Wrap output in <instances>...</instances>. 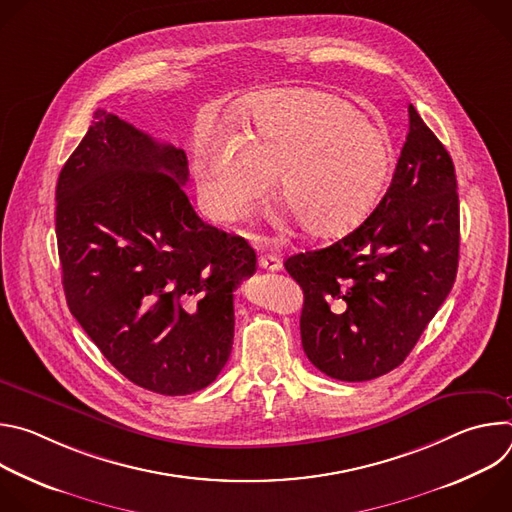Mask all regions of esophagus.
I'll list each match as a JSON object with an SVG mask.
<instances>
[{
    "label": "esophagus",
    "mask_w": 512,
    "mask_h": 512,
    "mask_svg": "<svg viewBox=\"0 0 512 512\" xmlns=\"http://www.w3.org/2000/svg\"><path fill=\"white\" fill-rule=\"evenodd\" d=\"M259 267L267 271H279L281 269V259L273 253H261L259 255Z\"/></svg>",
    "instance_id": "esophagus-1"
}]
</instances>
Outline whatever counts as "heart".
I'll return each instance as SVG.
<instances>
[{"mask_svg": "<svg viewBox=\"0 0 512 512\" xmlns=\"http://www.w3.org/2000/svg\"><path fill=\"white\" fill-rule=\"evenodd\" d=\"M247 133H200L194 172L206 212L235 221L279 174L283 202L316 237L362 221L385 182L391 143L350 103L318 91H271L243 103Z\"/></svg>", "mask_w": 512, "mask_h": 512, "instance_id": "1", "label": "heart"}]
</instances>
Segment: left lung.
Returning a JSON list of instances; mask_svg holds the SVG:
<instances>
[{"label": "left lung", "instance_id": "8db88e82", "mask_svg": "<svg viewBox=\"0 0 512 512\" xmlns=\"http://www.w3.org/2000/svg\"><path fill=\"white\" fill-rule=\"evenodd\" d=\"M460 200L454 162L409 105L393 180L358 229L285 259L304 291L302 346L338 381H371L409 356L454 287Z\"/></svg>", "mask_w": 512, "mask_h": 512}]
</instances>
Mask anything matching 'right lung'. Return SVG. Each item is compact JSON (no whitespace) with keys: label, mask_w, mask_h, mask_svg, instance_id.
<instances>
[{"label":"right lung","mask_w":512,"mask_h":512,"mask_svg":"<svg viewBox=\"0 0 512 512\" xmlns=\"http://www.w3.org/2000/svg\"><path fill=\"white\" fill-rule=\"evenodd\" d=\"M186 182L184 150L97 109L56 184L68 310L125 379L160 395L223 371L233 291L257 269L243 237L194 212Z\"/></svg>","instance_id":"right-lung-1"}]
</instances>
